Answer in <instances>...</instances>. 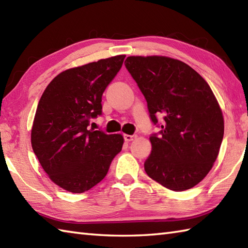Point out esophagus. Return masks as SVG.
<instances>
[{"label": "esophagus", "mask_w": 248, "mask_h": 248, "mask_svg": "<svg viewBox=\"0 0 248 248\" xmlns=\"http://www.w3.org/2000/svg\"><path fill=\"white\" fill-rule=\"evenodd\" d=\"M124 139L125 141H132L136 139V135H129V134H124Z\"/></svg>", "instance_id": "34e87169"}]
</instances>
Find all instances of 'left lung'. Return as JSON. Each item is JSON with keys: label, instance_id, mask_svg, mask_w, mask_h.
<instances>
[{"label": "left lung", "instance_id": "obj_1", "mask_svg": "<svg viewBox=\"0 0 248 248\" xmlns=\"http://www.w3.org/2000/svg\"><path fill=\"white\" fill-rule=\"evenodd\" d=\"M162 130L150 136L145 171L171 191L196 186L211 170L224 136L222 109L209 84L193 68L166 56H129L124 62Z\"/></svg>", "mask_w": 248, "mask_h": 248}]
</instances>
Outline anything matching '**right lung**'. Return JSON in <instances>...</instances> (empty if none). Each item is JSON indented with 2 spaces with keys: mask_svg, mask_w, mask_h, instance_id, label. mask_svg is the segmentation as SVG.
Segmentation results:
<instances>
[{
  "mask_svg": "<svg viewBox=\"0 0 248 248\" xmlns=\"http://www.w3.org/2000/svg\"><path fill=\"white\" fill-rule=\"evenodd\" d=\"M125 55L71 68L56 76L36 109L31 141L44 170L56 186L84 193L107 176L124 145L121 134L89 129L102 113V94Z\"/></svg>",
  "mask_w": 248,
  "mask_h": 248,
  "instance_id": "add662e5",
  "label": "right lung"
}]
</instances>
